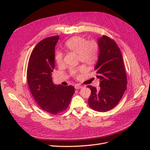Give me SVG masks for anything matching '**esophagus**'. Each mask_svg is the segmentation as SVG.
I'll return each instance as SVG.
<instances>
[{
	"label": "esophagus",
	"instance_id": "34e87169",
	"mask_svg": "<svg viewBox=\"0 0 150 150\" xmlns=\"http://www.w3.org/2000/svg\"><path fill=\"white\" fill-rule=\"evenodd\" d=\"M83 86H80V85H78V84H76V85H75V88H76V89H81V88H83Z\"/></svg>",
	"mask_w": 150,
	"mask_h": 150
}]
</instances>
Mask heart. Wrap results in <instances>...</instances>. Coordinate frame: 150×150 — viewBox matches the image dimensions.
Here are the masks:
<instances>
[{"label":"heart","mask_w":150,"mask_h":150,"mask_svg":"<svg viewBox=\"0 0 150 150\" xmlns=\"http://www.w3.org/2000/svg\"><path fill=\"white\" fill-rule=\"evenodd\" d=\"M65 48L69 51L78 53V59L88 64H92L96 61L98 57V44L94 40L86 41L84 38L74 36L68 39L64 44ZM64 54L58 50L55 54V61L58 65L63 63ZM86 71V67L83 66L72 67L69 69L70 74L76 78H79L81 74Z\"/></svg>","instance_id":"b5f03b06"}]
</instances>
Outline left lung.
<instances>
[{"label":"left lung","instance_id":"obj_1","mask_svg":"<svg viewBox=\"0 0 150 150\" xmlns=\"http://www.w3.org/2000/svg\"><path fill=\"white\" fill-rule=\"evenodd\" d=\"M99 54L94 67L99 79V87H87L91 90L88 104L93 110L106 112L115 108L126 89L127 77L119 47L106 35L98 39Z\"/></svg>","mask_w":150,"mask_h":150}]
</instances>
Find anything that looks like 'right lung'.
Listing matches in <instances>:
<instances>
[{"mask_svg":"<svg viewBox=\"0 0 150 150\" xmlns=\"http://www.w3.org/2000/svg\"><path fill=\"white\" fill-rule=\"evenodd\" d=\"M59 35L40 41L32 51L27 70L30 92L38 105L50 114L57 115L68 108L75 89L72 86L54 84L52 72Z\"/></svg>","mask_w":150,"mask_h":150,"instance_id":"1","label":"right lung"}]
</instances>
